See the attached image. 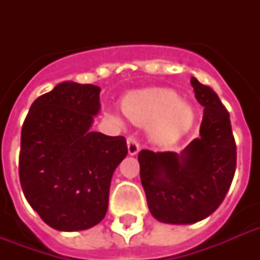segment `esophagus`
<instances>
[{
  "label": "esophagus",
  "instance_id": "esophagus-1",
  "mask_svg": "<svg viewBox=\"0 0 260 260\" xmlns=\"http://www.w3.org/2000/svg\"><path fill=\"white\" fill-rule=\"evenodd\" d=\"M126 146H128V154L131 155V156H134V155H136L139 152V143L138 140L135 138H132V136H129V138L126 139Z\"/></svg>",
  "mask_w": 260,
  "mask_h": 260
}]
</instances>
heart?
<instances>
[{"mask_svg":"<svg viewBox=\"0 0 260 260\" xmlns=\"http://www.w3.org/2000/svg\"><path fill=\"white\" fill-rule=\"evenodd\" d=\"M122 110L134 122L151 124V138L159 143H173L183 138L196 121L193 106L170 89H150L128 94L122 102ZM108 116L120 125L124 124L116 112H109Z\"/></svg>","mask_w":260,"mask_h":260,"instance_id":"1","label":"heart"}]
</instances>
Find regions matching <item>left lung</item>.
I'll return each instance as SVG.
<instances>
[{
    "instance_id": "obj_1",
    "label": "left lung",
    "mask_w": 260,
    "mask_h": 260,
    "mask_svg": "<svg viewBox=\"0 0 260 260\" xmlns=\"http://www.w3.org/2000/svg\"><path fill=\"white\" fill-rule=\"evenodd\" d=\"M204 109L200 136L178 154L142 150L140 179L151 214L165 224L185 225L213 213L230 190L236 169V146L230 113L210 87L191 77Z\"/></svg>"
}]
</instances>
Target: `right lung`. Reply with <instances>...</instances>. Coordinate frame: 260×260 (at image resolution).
Returning <instances> with one entry per match:
<instances>
[{"label":"right lung","instance_id":"add662e5","mask_svg":"<svg viewBox=\"0 0 260 260\" xmlns=\"http://www.w3.org/2000/svg\"><path fill=\"white\" fill-rule=\"evenodd\" d=\"M101 87L66 81L35 100L21 131L20 182L47 225L89 230L105 217L114 170L126 156L122 136L90 129Z\"/></svg>","mask_w":260,"mask_h":260}]
</instances>
